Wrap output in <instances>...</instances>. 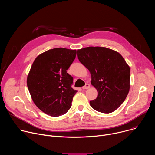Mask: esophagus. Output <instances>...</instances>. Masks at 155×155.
Returning a JSON list of instances; mask_svg holds the SVG:
<instances>
[{"label": "esophagus", "mask_w": 155, "mask_h": 155, "mask_svg": "<svg viewBox=\"0 0 155 155\" xmlns=\"http://www.w3.org/2000/svg\"><path fill=\"white\" fill-rule=\"evenodd\" d=\"M90 87V85L88 84V83H86V84H85V86H83L82 87V89L83 90H87V89H88V88H89Z\"/></svg>", "instance_id": "34e87169"}]
</instances>
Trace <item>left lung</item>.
Here are the masks:
<instances>
[{"instance_id": "8db88e82", "label": "left lung", "mask_w": 155, "mask_h": 155, "mask_svg": "<svg viewBox=\"0 0 155 155\" xmlns=\"http://www.w3.org/2000/svg\"><path fill=\"white\" fill-rule=\"evenodd\" d=\"M80 62L89 70L91 83L98 96L90 102L96 111L110 114L126 99L130 88V68L117 51L105 47H89L77 51Z\"/></svg>"}]
</instances>
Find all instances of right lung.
I'll return each mask as SVG.
<instances>
[{"label": "right lung", "mask_w": 155, "mask_h": 155, "mask_svg": "<svg viewBox=\"0 0 155 155\" xmlns=\"http://www.w3.org/2000/svg\"><path fill=\"white\" fill-rule=\"evenodd\" d=\"M76 50L56 48L38 55L27 78V85L35 105L54 117L67 113L77 92L71 87L73 77L67 70L74 61Z\"/></svg>", "instance_id": "right-lung-1"}]
</instances>
